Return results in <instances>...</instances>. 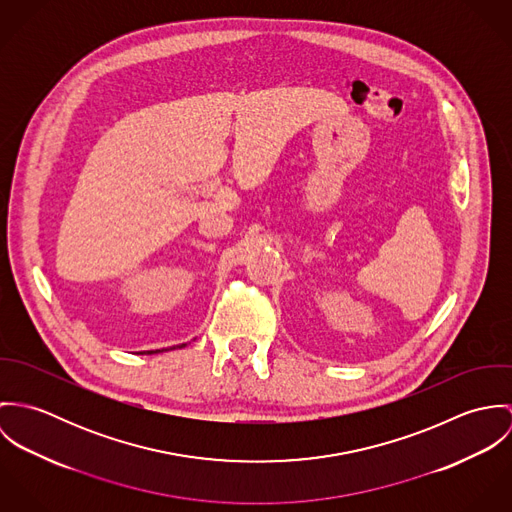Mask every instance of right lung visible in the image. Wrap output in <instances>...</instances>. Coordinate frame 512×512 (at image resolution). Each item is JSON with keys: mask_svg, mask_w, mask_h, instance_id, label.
Wrapping results in <instances>:
<instances>
[{"mask_svg": "<svg viewBox=\"0 0 512 512\" xmlns=\"http://www.w3.org/2000/svg\"><path fill=\"white\" fill-rule=\"evenodd\" d=\"M181 347H185V345H181ZM173 349H175V347H173ZM147 353H153V351H147ZM155 353H157V351H155Z\"/></svg>", "mask_w": 512, "mask_h": 512, "instance_id": "right-lung-1", "label": "right lung"}]
</instances>
